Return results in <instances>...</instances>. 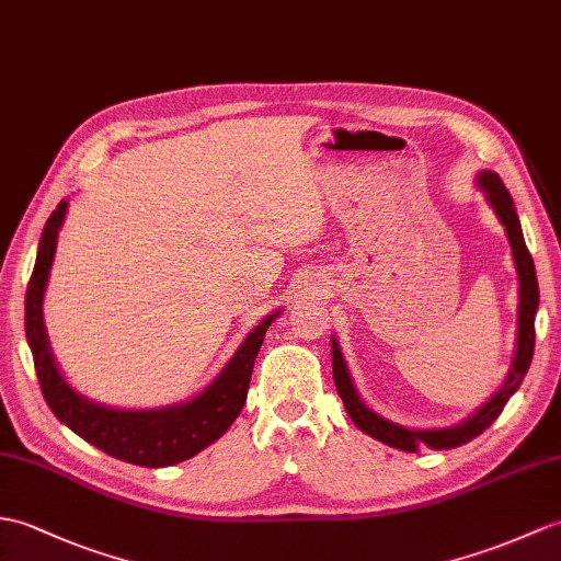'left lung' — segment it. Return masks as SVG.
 Here are the masks:
<instances>
[{"label":"left lung","instance_id":"8db88e82","mask_svg":"<svg viewBox=\"0 0 561 561\" xmlns=\"http://www.w3.org/2000/svg\"><path fill=\"white\" fill-rule=\"evenodd\" d=\"M476 186L483 191L488 205L492 207V213L497 215L502 221L506 241L512 245V257H514V267L518 275V318H516V346H514V358H512V368L506 373L502 387L494 392L483 407H478L468 419H463L457 425L449 427H407L399 425L389 419H382L380 413H375L366 401L360 399L354 377L348 373V366L342 354V346L336 342V336L332 334V373H334V385L336 392H340L344 409L348 413V419L356 423L358 430L375 437L382 445H389L401 451H415L419 447H430V449H454L461 447L466 442H471L483 433L485 427H490L502 409L506 407V401L514 397L516 389L524 382V377L528 373L530 358H533V348H536V312L540 304V291H538V277H536V265H533V257L526 249L524 241V231H520V221L516 215V207L510 191L504 188L502 179L490 172V169H483L476 176Z\"/></svg>","mask_w":561,"mask_h":561}]
</instances>
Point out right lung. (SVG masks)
I'll return each instance as SVG.
<instances>
[{
	"instance_id": "right-lung-1",
	"label": "right lung",
	"mask_w": 561,
	"mask_h": 561,
	"mask_svg": "<svg viewBox=\"0 0 561 561\" xmlns=\"http://www.w3.org/2000/svg\"><path fill=\"white\" fill-rule=\"evenodd\" d=\"M67 210L69 201H61L57 210L49 215L41 243H37L28 291H25V340L31 346L47 407L78 437H83L114 459L146 468L186 461L205 447H210L239 419L245 394H249L255 356L263 346L267 328L279 318L282 308L260 320L241 346L233 351V356L215 380L188 401L154 409H116L88 399L76 392L67 377L61 375L55 356H51L43 320L45 289Z\"/></svg>"
}]
</instances>
